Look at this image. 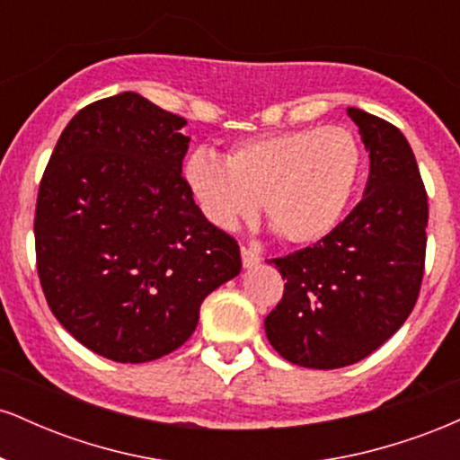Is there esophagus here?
<instances>
[{
  "label": "esophagus",
  "mask_w": 460,
  "mask_h": 460,
  "mask_svg": "<svg viewBox=\"0 0 460 460\" xmlns=\"http://www.w3.org/2000/svg\"><path fill=\"white\" fill-rule=\"evenodd\" d=\"M242 263H244V268H255L257 263L261 261V257L257 255L255 251H251V248H246V246H242Z\"/></svg>",
  "instance_id": "esophagus-1"
}]
</instances>
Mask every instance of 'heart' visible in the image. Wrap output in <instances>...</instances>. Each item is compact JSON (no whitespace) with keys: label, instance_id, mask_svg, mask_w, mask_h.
Returning <instances> with one entry per match:
<instances>
[{"label":"heart","instance_id":"obj_1","mask_svg":"<svg viewBox=\"0 0 460 460\" xmlns=\"http://www.w3.org/2000/svg\"><path fill=\"white\" fill-rule=\"evenodd\" d=\"M361 172V146L346 128L257 136L231 146L225 160L200 149L181 168L183 186L216 229H237L261 200L277 235L296 246L340 226Z\"/></svg>","mask_w":460,"mask_h":460}]
</instances>
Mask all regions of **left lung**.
<instances>
[{
    "label": "left lung",
    "mask_w": 460,
    "mask_h": 460,
    "mask_svg": "<svg viewBox=\"0 0 460 460\" xmlns=\"http://www.w3.org/2000/svg\"><path fill=\"white\" fill-rule=\"evenodd\" d=\"M369 175L361 203L329 237L272 260L285 281L266 337L289 363L346 367L383 346L415 307L424 274L429 199L402 131L348 108Z\"/></svg>",
    "instance_id": "left-lung-1"
}]
</instances>
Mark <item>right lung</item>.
Listing matches in <instances>:
<instances>
[{
	"mask_svg": "<svg viewBox=\"0 0 460 460\" xmlns=\"http://www.w3.org/2000/svg\"><path fill=\"white\" fill-rule=\"evenodd\" d=\"M188 120L138 93L68 120L39 188L36 266L49 309L116 363L177 350L208 294L242 270L240 246L183 186Z\"/></svg>",
	"mask_w": 460,
	"mask_h": 460,
	"instance_id": "obj_1",
	"label": "right lung"
}]
</instances>
